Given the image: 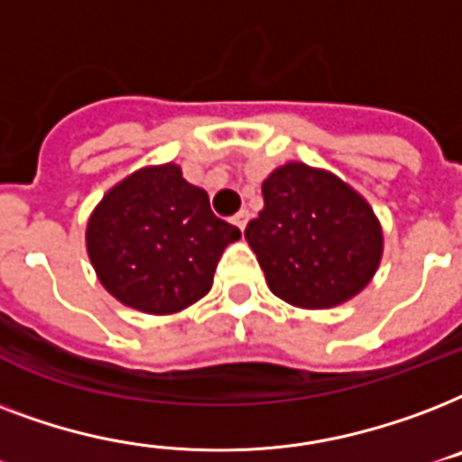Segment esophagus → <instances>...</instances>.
I'll list each match as a JSON object with an SVG mask.
<instances>
[{
  "label": "esophagus",
  "mask_w": 462,
  "mask_h": 462,
  "mask_svg": "<svg viewBox=\"0 0 462 462\" xmlns=\"http://www.w3.org/2000/svg\"><path fill=\"white\" fill-rule=\"evenodd\" d=\"M248 219H250V212H248V209H241V212H238V214H236V217H234V224L243 231V228H245V224H248Z\"/></svg>",
  "instance_id": "1"
}]
</instances>
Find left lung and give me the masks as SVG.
I'll use <instances>...</instances> for the list:
<instances>
[{
  "label": "left lung",
  "mask_w": 462,
  "mask_h": 462,
  "mask_svg": "<svg viewBox=\"0 0 462 462\" xmlns=\"http://www.w3.org/2000/svg\"><path fill=\"white\" fill-rule=\"evenodd\" d=\"M264 207L245 226L267 287L296 309H335L364 291L383 257L371 205L325 168L289 161L263 182Z\"/></svg>",
  "instance_id": "8db88e82"
}]
</instances>
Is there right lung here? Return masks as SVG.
I'll list each match as a JSON object with an SVG mask.
<instances>
[{"label":"right lung","mask_w":462,"mask_h":462,"mask_svg":"<svg viewBox=\"0 0 462 462\" xmlns=\"http://www.w3.org/2000/svg\"><path fill=\"white\" fill-rule=\"evenodd\" d=\"M238 238L178 163L144 166L116 182L86 224V253L103 289L149 316L199 301L224 248Z\"/></svg>","instance_id":"right-lung-1"}]
</instances>
